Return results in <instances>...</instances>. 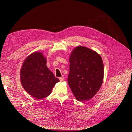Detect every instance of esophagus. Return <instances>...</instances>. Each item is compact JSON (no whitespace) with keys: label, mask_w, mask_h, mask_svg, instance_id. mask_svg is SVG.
Instances as JSON below:
<instances>
[{"label":"esophagus","mask_w":132,"mask_h":132,"mask_svg":"<svg viewBox=\"0 0 132 132\" xmlns=\"http://www.w3.org/2000/svg\"><path fill=\"white\" fill-rule=\"evenodd\" d=\"M59 80H60V81H63V76H61V77H59Z\"/></svg>","instance_id":"esophagus-1"}]
</instances>
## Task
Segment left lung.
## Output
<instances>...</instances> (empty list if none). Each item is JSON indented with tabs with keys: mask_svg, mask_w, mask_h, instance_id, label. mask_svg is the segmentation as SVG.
<instances>
[{
	"mask_svg": "<svg viewBox=\"0 0 132 132\" xmlns=\"http://www.w3.org/2000/svg\"><path fill=\"white\" fill-rule=\"evenodd\" d=\"M69 61V85L77 100L88 101L98 92L103 82L102 58L94 50L79 46L72 50Z\"/></svg>",
	"mask_w": 132,
	"mask_h": 132,
	"instance_id": "obj_1",
	"label": "left lung"
}]
</instances>
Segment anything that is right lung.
<instances>
[{
    "mask_svg": "<svg viewBox=\"0 0 132 132\" xmlns=\"http://www.w3.org/2000/svg\"><path fill=\"white\" fill-rule=\"evenodd\" d=\"M42 52H35L27 57L20 70V80L25 90L35 99L45 98L59 80L48 69Z\"/></svg>",
    "mask_w": 132,
    "mask_h": 132,
    "instance_id": "1",
    "label": "right lung"
}]
</instances>
